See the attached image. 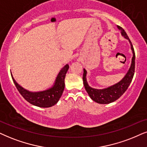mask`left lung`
Wrapping results in <instances>:
<instances>
[{
	"mask_svg": "<svg viewBox=\"0 0 147 147\" xmlns=\"http://www.w3.org/2000/svg\"><path fill=\"white\" fill-rule=\"evenodd\" d=\"M118 29L121 31V34L124 38L129 40L130 43L131 49L132 51L133 56L131 59V63L129 70H127V73L124 76L119 82L116 84L111 85L110 87H108L107 88L104 89H95L91 87L88 85L87 81V70L83 69V81L84 87L86 90L87 94L90 96V97L96 102L99 104H109L113 102L119 98L129 87L131 81H132L134 75L135 70V53L134 49L131 45V42L129 40V37L126 34L125 31L121 27L117 26Z\"/></svg>",
	"mask_w": 147,
	"mask_h": 147,
	"instance_id": "left-lung-1",
	"label": "left lung"
}]
</instances>
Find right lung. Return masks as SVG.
I'll list each match as a JSON object with an SVG mask.
<instances>
[{
  "label": "right lung",
  "instance_id": "1",
  "mask_svg": "<svg viewBox=\"0 0 147 147\" xmlns=\"http://www.w3.org/2000/svg\"><path fill=\"white\" fill-rule=\"evenodd\" d=\"M68 68V64H66L60 70L52 87L46 90L36 92H30L24 89L16 82L11 73V75L16 88L24 99L32 105L41 108H48L57 104L62 96L65 86L64 79Z\"/></svg>",
  "mask_w": 147,
  "mask_h": 147
}]
</instances>
